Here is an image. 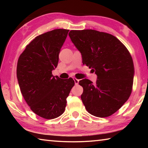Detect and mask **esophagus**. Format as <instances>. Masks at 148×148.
I'll use <instances>...</instances> for the list:
<instances>
[{"mask_svg": "<svg viewBox=\"0 0 148 148\" xmlns=\"http://www.w3.org/2000/svg\"><path fill=\"white\" fill-rule=\"evenodd\" d=\"M74 83L76 85H77L79 84V79H77L76 78H74Z\"/></svg>", "mask_w": 148, "mask_h": 148, "instance_id": "34e87169", "label": "esophagus"}]
</instances>
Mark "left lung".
<instances>
[{
  "instance_id": "left-lung-1",
  "label": "left lung",
  "mask_w": 148,
  "mask_h": 148,
  "mask_svg": "<svg viewBox=\"0 0 148 148\" xmlns=\"http://www.w3.org/2000/svg\"><path fill=\"white\" fill-rule=\"evenodd\" d=\"M71 41L81 53L84 64L97 74L95 84L87 79L79 82L87 111L106 117L117 112L129 98L134 68L131 54L113 35L95 30H72Z\"/></svg>"
}]
</instances>
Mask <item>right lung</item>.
Here are the masks:
<instances>
[{
  "label": "right lung",
  "instance_id": "right-lung-1",
  "mask_svg": "<svg viewBox=\"0 0 148 148\" xmlns=\"http://www.w3.org/2000/svg\"><path fill=\"white\" fill-rule=\"evenodd\" d=\"M69 30L55 29L36 36L19 57L17 78L22 95L34 113L45 119L63 114L73 79L53 76L59 54Z\"/></svg>",
  "mask_w": 148,
  "mask_h": 148
}]
</instances>
